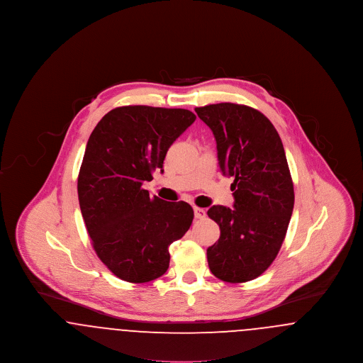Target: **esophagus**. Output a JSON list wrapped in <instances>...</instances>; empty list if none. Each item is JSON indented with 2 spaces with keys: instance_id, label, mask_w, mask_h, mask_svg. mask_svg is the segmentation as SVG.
<instances>
[{
  "instance_id": "34e87169",
  "label": "esophagus",
  "mask_w": 363,
  "mask_h": 363,
  "mask_svg": "<svg viewBox=\"0 0 363 363\" xmlns=\"http://www.w3.org/2000/svg\"><path fill=\"white\" fill-rule=\"evenodd\" d=\"M206 215H207L206 209L194 207V218H196V219H204V218H206Z\"/></svg>"
}]
</instances>
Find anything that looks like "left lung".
I'll use <instances>...</instances> for the list:
<instances>
[{
	"mask_svg": "<svg viewBox=\"0 0 363 363\" xmlns=\"http://www.w3.org/2000/svg\"><path fill=\"white\" fill-rule=\"evenodd\" d=\"M212 130L222 173L233 177L234 208L213 206L220 228L207 249L211 272L228 283L264 274L281 247L294 208V185L280 136L259 110L235 104L194 108Z\"/></svg>",
	"mask_w": 363,
	"mask_h": 363,
	"instance_id": "8db88e82",
	"label": "left lung"
}]
</instances>
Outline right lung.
<instances>
[{
    "instance_id": "right-lung-1",
    "label": "right lung",
    "mask_w": 363,
    "mask_h": 363,
    "mask_svg": "<svg viewBox=\"0 0 363 363\" xmlns=\"http://www.w3.org/2000/svg\"><path fill=\"white\" fill-rule=\"evenodd\" d=\"M196 120L185 108L122 106L108 111L86 143L77 178L82 215L98 257L129 283L162 277L169 246L193 220L188 203L151 197L143 189L177 138Z\"/></svg>"
}]
</instances>
